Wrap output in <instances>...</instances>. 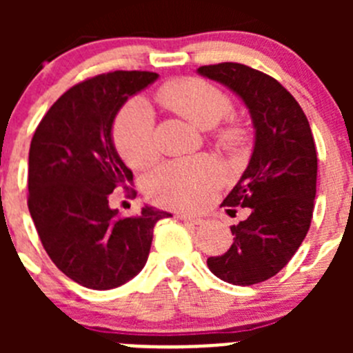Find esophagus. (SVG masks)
<instances>
[{
  "instance_id": "34e87169",
  "label": "esophagus",
  "mask_w": 353,
  "mask_h": 353,
  "mask_svg": "<svg viewBox=\"0 0 353 353\" xmlns=\"http://www.w3.org/2000/svg\"><path fill=\"white\" fill-rule=\"evenodd\" d=\"M177 216H179L183 222H188L191 223V225H201V223H205V220L201 219V216H196V215H188V213H177Z\"/></svg>"
}]
</instances>
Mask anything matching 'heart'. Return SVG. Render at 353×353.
Instances as JSON below:
<instances>
[{
    "mask_svg": "<svg viewBox=\"0 0 353 353\" xmlns=\"http://www.w3.org/2000/svg\"><path fill=\"white\" fill-rule=\"evenodd\" d=\"M163 104L201 130H210L222 123L232 110L230 99L215 85L201 78H181L163 85L159 92ZM155 117L150 104L143 97H133L123 105L112 128L117 154L128 165L140 169L155 157ZM227 147H239L244 131L230 124L220 133ZM223 172L210 157L172 160L145 179V193L163 206L196 210L205 205L213 191L222 184Z\"/></svg>",
    "mask_w": 353,
    "mask_h": 353,
    "instance_id": "obj_1",
    "label": "heart"
}]
</instances>
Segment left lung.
<instances>
[{
	"instance_id": "left-lung-1",
	"label": "left lung",
	"mask_w": 353,
	"mask_h": 353,
	"mask_svg": "<svg viewBox=\"0 0 353 353\" xmlns=\"http://www.w3.org/2000/svg\"><path fill=\"white\" fill-rule=\"evenodd\" d=\"M196 71L234 92L254 128L248 167L223 199V206L249 208V216L230 227L229 251L206 265L223 282L254 285L290 261L311 225L318 179L314 138L304 110L275 78L239 63Z\"/></svg>"
}]
</instances>
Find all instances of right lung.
I'll return each instance as SVG.
<instances>
[{"label":"right lung","instance_id":"right-lung-1","mask_svg":"<svg viewBox=\"0 0 353 353\" xmlns=\"http://www.w3.org/2000/svg\"><path fill=\"white\" fill-rule=\"evenodd\" d=\"M157 78L114 71L81 81L52 104L32 138L28 212L52 263L87 288L109 290L134 279L148 259L155 223L170 216L145 205L123 219L109 206V194L133 181L114 147V119Z\"/></svg>","mask_w":353,"mask_h":353}]
</instances>
